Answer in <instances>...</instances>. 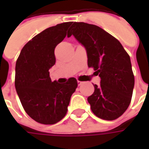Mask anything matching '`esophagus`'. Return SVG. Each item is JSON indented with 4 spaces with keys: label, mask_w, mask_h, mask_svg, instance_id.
<instances>
[{
    "label": "esophagus",
    "mask_w": 149,
    "mask_h": 149,
    "mask_svg": "<svg viewBox=\"0 0 149 149\" xmlns=\"http://www.w3.org/2000/svg\"><path fill=\"white\" fill-rule=\"evenodd\" d=\"M77 84H78V85H79V86H80V85H81V84H83V82H81V81H77Z\"/></svg>",
    "instance_id": "34e87169"
}]
</instances>
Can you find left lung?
Wrapping results in <instances>:
<instances>
[{
  "label": "left lung",
  "instance_id": "obj_1",
  "mask_svg": "<svg viewBox=\"0 0 149 149\" xmlns=\"http://www.w3.org/2000/svg\"><path fill=\"white\" fill-rule=\"evenodd\" d=\"M72 35L85 48L88 66L100 77L88 97L91 109L100 119H117L129 106L134 88L130 56L118 40L95 24L74 22L68 33Z\"/></svg>",
  "mask_w": 149,
  "mask_h": 149
}]
</instances>
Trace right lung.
<instances>
[{
  "instance_id": "add662e5",
  "label": "right lung",
  "mask_w": 149,
  "mask_h": 149,
  "mask_svg": "<svg viewBox=\"0 0 149 149\" xmlns=\"http://www.w3.org/2000/svg\"><path fill=\"white\" fill-rule=\"evenodd\" d=\"M71 24H58L37 34L21 49L16 63L18 97L26 113L40 124L53 125L64 118L77 87L74 77L59 84L49 77V69L56 63V46L66 37Z\"/></svg>"
}]
</instances>
